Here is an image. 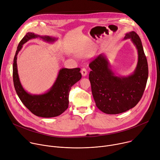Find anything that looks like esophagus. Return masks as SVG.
<instances>
[{
	"label": "esophagus",
	"mask_w": 160,
	"mask_h": 160,
	"mask_svg": "<svg viewBox=\"0 0 160 160\" xmlns=\"http://www.w3.org/2000/svg\"><path fill=\"white\" fill-rule=\"evenodd\" d=\"M87 73H88V72H87V69H86V68H83L81 69V74H82V76H87Z\"/></svg>",
	"instance_id": "esophagus-1"
}]
</instances>
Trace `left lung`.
I'll list each match as a JSON object with an SVG mask.
<instances>
[{
	"instance_id": "8db88e82",
	"label": "left lung",
	"mask_w": 160,
	"mask_h": 160,
	"mask_svg": "<svg viewBox=\"0 0 160 160\" xmlns=\"http://www.w3.org/2000/svg\"><path fill=\"white\" fill-rule=\"evenodd\" d=\"M138 51V63L132 74L118 77L110 69L106 56L101 54L89 64L92 92L97 107L106 114H118L134 108L144 92L148 78V64L141 40L134 31L126 34Z\"/></svg>"
}]
</instances>
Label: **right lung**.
<instances>
[{"label": "right lung", "instance_id": "right-lung-1", "mask_svg": "<svg viewBox=\"0 0 160 160\" xmlns=\"http://www.w3.org/2000/svg\"><path fill=\"white\" fill-rule=\"evenodd\" d=\"M40 38L47 42L57 39L49 36H40L28 32L20 42L13 64V79L16 92L22 102L34 115L44 118L54 117L62 114L68 107L69 92L72 86L79 81L82 76L79 68H61L51 88L42 95H32L23 89L20 83L17 70V55L23 45L31 39Z\"/></svg>", "mask_w": 160, "mask_h": 160}]
</instances>
